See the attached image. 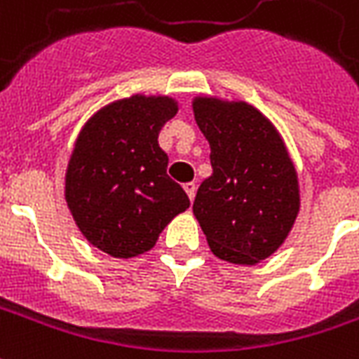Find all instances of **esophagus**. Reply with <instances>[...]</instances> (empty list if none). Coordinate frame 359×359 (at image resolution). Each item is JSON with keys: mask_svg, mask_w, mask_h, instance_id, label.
I'll return each mask as SVG.
<instances>
[{"mask_svg": "<svg viewBox=\"0 0 359 359\" xmlns=\"http://www.w3.org/2000/svg\"><path fill=\"white\" fill-rule=\"evenodd\" d=\"M184 190H187L188 198L194 200V196H196V182H187V184H184Z\"/></svg>", "mask_w": 359, "mask_h": 359, "instance_id": "esophagus-1", "label": "esophagus"}]
</instances>
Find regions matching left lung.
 <instances>
[{
	"label": "left lung",
	"instance_id": "1",
	"mask_svg": "<svg viewBox=\"0 0 359 359\" xmlns=\"http://www.w3.org/2000/svg\"><path fill=\"white\" fill-rule=\"evenodd\" d=\"M194 116L213 167L198 188L194 215L219 259L255 264L283 243L297 219L293 163L274 126L253 106L196 98Z\"/></svg>",
	"mask_w": 359,
	"mask_h": 359
}]
</instances>
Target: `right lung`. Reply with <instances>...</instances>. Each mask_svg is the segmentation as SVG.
I'll return each instance as SVG.
<instances>
[{"label": "right lung", "instance_id": "obj_1", "mask_svg": "<svg viewBox=\"0 0 359 359\" xmlns=\"http://www.w3.org/2000/svg\"><path fill=\"white\" fill-rule=\"evenodd\" d=\"M169 97L133 95L98 110L79 133L66 172V201L100 251L129 259L150 251L175 215L190 207L167 175L161 127L177 114Z\"/></svg>", "mask_w": 359, "mask_h": 359}]
</instances>
